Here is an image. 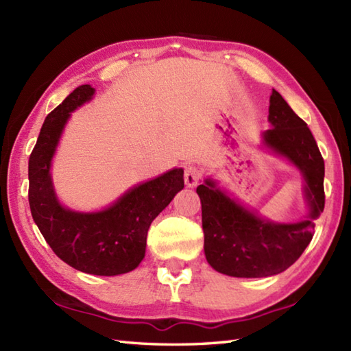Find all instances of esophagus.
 Here are the masks:
<instances>
[{
	"mask_svg": "<svg viewBox=\"0 0 351 351\" xmlns=\"http://www.w3.org/2000/svg\"><path fill=\"white\" fill-rule=\"evenodd\" d=\"M202 178V170L197 169L196 166H187L184 170V180L187 187H196L197 182Z\"/></svg>",
	"mask_w": 351,
	"mask_h": 351,
	"instance_id": "obj_1",
	"label": "esophagus"
}]
</instances>
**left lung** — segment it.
I'll list each match as a JSON object with an SVG mask.
<instances>
[{"label":"left lung","instance_id":"obj_1","mask_svg":"<svg viewBox=\"0 0 351 351\" xmlns=\"http://www.w3.org/2000/svg\"><path fill=\"white\" fill-rule=\"evenodd\" d=\"M268 121L273 128L264 132L265 145L302 170L309 215L288 225L271 223L244 210L211 180L199 185L206 261L214 270L234 278H265L287 270L308 247L314 220L324 210V160L306 122L276 90L270 96Z\"/></svg>","mask_w":351,"mask_h":351}]
</instances>
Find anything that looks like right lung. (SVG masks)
<instances>
[{
    "instance_id": "add662e5",
    "label": "right lung",
    "mask_w": 351,
    "mask_h": 351,
    "mask_svg": "<svg viewBox=\"0 0 351 351\" xmlns=\"http://www.w3.org/2000/svg\"><path fill=\"white\" fill-rule=\"evenodd\" d=\"M95 88L77 87L45 119L28 160V202L52 252L80 271L116 276L134 270L145 258L154 219L184 189V170L173 169L126 193L108 210L73 213L57 202L49 164L71 111L92 98Z\"/></svg>"
}]
</instances>
